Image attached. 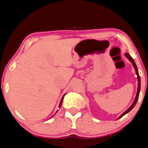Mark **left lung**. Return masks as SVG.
Masks as SVG:
<instances>
[{
  "label": "left lung",
  "instance_id": "8db88e82",
  "mask_svg": "<svg viewBox=\"0 0 148 148\" xmlns=\"http://www.w3.org/2000/svg\"><path fill=\"white\" fill-rule=\"evenodd\" d=\"M125 56H126V58H127L128 59H129V60L131 61V62H132L133 65H134V66L135 70H136V74H137L138 80V91H137V94H136V98H135V100H134V103H133L132 105H131V106L130 107V108H129V109H128V110H126V112H124L122 114H121V116H119V118L122 117V116H124V115H125V114H126V113H128V112H129L131 111V110H132V109L134 108V106H135V105H136V103H137L138 99V97H139V93H140V76H139L137 66H136V63H135V62H134V59H133V58H131V56H130V55L129 54V53H126V55H125Z\"/></svg>",
  "mask_w": 148,
  "mask_h": 148
}]
</instances>
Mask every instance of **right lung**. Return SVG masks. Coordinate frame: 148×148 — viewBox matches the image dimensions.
<instances>
[{
	"label": "right lung",
	"instance_id": "obj_1",
	"mask_svg": "<svg viewBox=\"0 0 148 148\" xmlns=\"http://www.w3.org/2000/svg\"><path fill=\"white\" fill-rule=\"evenodd\" d=\"M64 96L62 97V100H61V101H60V105H59L60 108V107H61V105H62V100H63V98H64Z\"/></svg>",
	"mask_w": 148,
	"mask_h": 148
}]
</instances>
